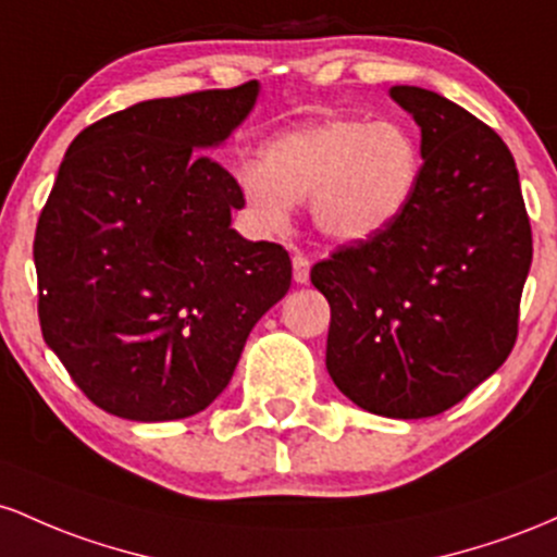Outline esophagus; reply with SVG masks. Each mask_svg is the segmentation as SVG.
<instances>
[{
  "instance_id": "obj_1",
  "label": "esophagus",
  "mask_w": 557,
  "mask_h": 557,
  "mask_svg": "<svg viewBox=\"0 0 557 557\" xmlns=\"http://www.w3.org/2000/svg\"><path fill=\"white\" fill-rule=\"evenodd\" d=\"M292 268H295L297 284H308V281H310V260L305 258L302 252H297L295 258H292Z\"/></svg>"
}]
</instances>
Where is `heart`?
<instances>
[{
  "instance_id": "heart-1",
  "label": "heart",
  "mask_w": 557,
  "mask_h": 557,
  "mask_svg": "<svg viewBox=\"0 0 557 557\" xmlns=\"http://www.w3.org/2000/svg\"><path fill=\"white\" fill-rule=\"evenodd\" d=\"M421 173V147L405 126L331 117L278 136L262 162H242L236 181L260 228L278 234L289 226L295 202L310 199L323 236L358 245L405 215Z\"/></svg>"
}]
</instances>
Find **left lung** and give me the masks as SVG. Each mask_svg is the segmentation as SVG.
I'll return each mask as SVG.
<instances>
[{
	"label": "left lung",
	"instance_id": "obj_1",
	"mask_svg": "<svg viewBox=\"0 0 557 557\" xmlns=\"http://www.w3.org/2000/svg\"><path fill=\"white\" fill-rule=\"evenodd\" d=\"M389 94L421 126L413 205L315 262L310 281L331 305L329 376L358 408L408 421L445 413L508 360L531 226L495 131L436 91Z\"/></svg>",
	"mask_w": 557,
	"mask_h": 557
}]
</instances>
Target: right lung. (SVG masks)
I'll list each match as a JSON object with an SVG mask.
<instances>
[{
  "label": "right lung",
  "instance_id": "add662e5",
  "mask_svg": "<svg viewBox=\"0 0 557 557\" xmlns=\"http://www.w3.org/2000/svg\"><path fill=\"white\" fill-rule=\"evenodd\" d=\"M258 81L149 99L67 147L34 262L49 349L97 408L176 421L221 395L292 260L231 228L236 178L205 149L255 108Z\"/></svg>",
  "mask_w": 557,
  "mask_h": 557
}]
</instances>
